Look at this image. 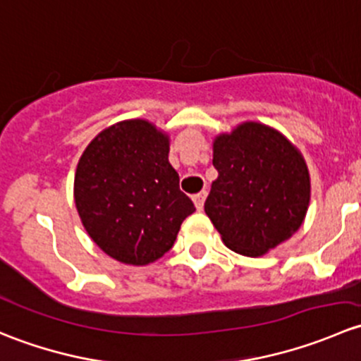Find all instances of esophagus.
Wrapping results in <instances>:
<instances>
[{
    "label": "esophagus",
    "instance_id": "esophagus-1",
    "mask_svg": "<svg viewBox=\"0 0 361 361\" xmlns=\"http://www.w3.org/2000/svg\"><path fill=\"white\" fill-rule=\"evenodd\" d=\"M206 194H207V192L202 190V192H199V194L194 195V202H195V207H197V209H202L204 199H206Z\"/></svg>",
    "mask_w": 361,
    "mask_h": 361
}]
</instances>
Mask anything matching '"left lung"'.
Instances as JSON below:
<instances>
[{"label": "left lung", "instance_id": "obj_1", "mask_svg": "<svg viewBox=\"0 0 361 361\" xmlns=\"http://www.w3.org/2000/svg\"><path fill=\"white\" fill-rule=\"evenodd\" d=\"M213 166L218 178L204 211L227 248L260 257L298 231L311 183L304 159L283 134L241 123L214 140Z\"/></svg>", "mask_w": 361, "mask_h": 361}]
</instances>
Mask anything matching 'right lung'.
I'll return each mask as SVG.
<instances>
[{
    "instance_id": "add662e5",
    "label": "right lung",
    "mask_w": 361,
    "mask_h": 361,
    "mask_svg": "<svg viewBox=\"0 0 361 361\" xmlns=\"http://www.w3.org/2000/svg\"><path fill=\"white\" fill-rule=\"evenodd\" d=\"M169 140L147 120L97 134L75 174V202L92 241L115 260L147 265L173 248L194 202L167 160Z\"/></svg>"
}]
</instances>
